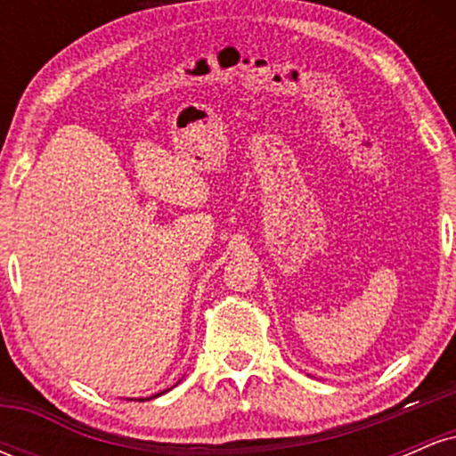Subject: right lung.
<instances>
[{"label":"right lung","mask_w":456,"mask_h":456,"mask_svg":"<svg viewBox=\"0 0 456 456\" xmlns=\"http://www.w3.org/2000/svg\"><path fill=\"white\" fill-rule=\"evenodd\" d=\"M165 392H167V390H165ZM160 395H162V392H159V395H154V396H160Z\"/></svg>","instance_id":"add662e5"}]
</instances>
